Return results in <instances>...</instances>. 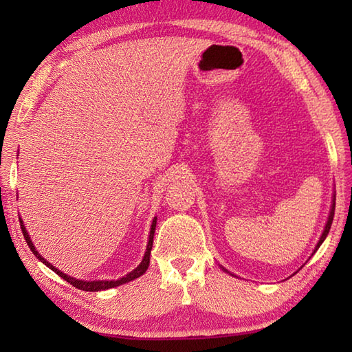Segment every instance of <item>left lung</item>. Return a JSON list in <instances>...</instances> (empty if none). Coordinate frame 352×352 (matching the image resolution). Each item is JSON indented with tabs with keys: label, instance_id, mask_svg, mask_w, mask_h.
Listing matches in <instances>:
<instances>
[{
	"label": "left lung",
	"instance_id": "obj_1",
	"mask_svg": "<svg viewBox=\"0 0 352 352\" xmlns=\"http://www.w3.org/2000/svg\"><path fill=\"white\" fill-rule=\"evenodd\" d=\"M334 208H336V193H333V201H331V208H330V214H328V219H327V223H325V227H324V231H322V236L319 237V242L316 243V246H315V251H313V254H315L318 250H319V246L322 245V242L325 241V237L328 236V233H330V228H331V223H333V218H334ZM222 267V271L223 272H228L226 267L223 266H221ZM230 275H233L231 272H228Z\"/></svg>",
	"mask_w": 352,
	"mask_h": 352
}]
</instances>
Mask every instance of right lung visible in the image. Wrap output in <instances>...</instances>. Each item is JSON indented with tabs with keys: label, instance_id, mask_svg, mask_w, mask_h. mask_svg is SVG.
Masks as SVG:
<instances>
[{
	"label": "right lung",
	"instance_id": "1",
	"mask_svg": "<svg viewBox=\"0 0 352 352\" xmlns=\"http://www.w3.org/2000/svg\"><path fill=\"white\" fill-rule=\"evenodd\" d=\"M19 222H21V230H22V234H24L25 237V242L28 245V248L32 250V252L34 254V256L39 258L42 263L47 265L51 271H54L58 276H62V278L65 281L71 283L74 287H77L80 290H86V292H98V290H107V289H111V287H118L121 286V284H125V283H130L133 280L139 278L140 275H144L146 272V269L149 266V256H151V250H153V241H154V231H155V223H157V216H154V219L151 222V228H149V237H148V243H146V250H145V254H144V258H142V261L139 263V266L136 269H133L131 272H129L126 275H124L122 278L119 280H94V281H87V280H78V278H74V276H69L66 275L65 272L58 271V269L56 266H52L48 260H45L39 251H36V246L33 245V241L32 237H30L28 231L24 226V221H22L19 218Z\"/></svg>",
	"mask_w": 352,
	"mask_h": 352
}]
</instances>
